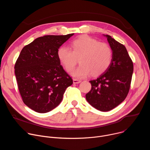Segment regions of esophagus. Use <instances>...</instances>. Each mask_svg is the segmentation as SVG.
<instances>
[{
  "mask_svg": "<svg viewBox=\"0 0 150 150\" xmlns=\"http://www.w3.org/2000/svg\"><path fill=\"white\" fill-rule=\"evenodd\" d=\"M81 82V80H79V79H73V82H74V83H80Z\"/></svg>",
  "mask_w": 150,
  "mask_h": 150,
  "instance_id": "obj_1",
  "label": "esophagus"
}]
</instances>
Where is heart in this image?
Listing matches in <instances>:
<instances>
[{"label": "heart", "mask_w": 150, "mask_h": 150, "mask_svg": "<svg viewBox=\"0 0 150 150\" xmlns=\"http://www.w3.org/2000/svg\"><path fill=\"white\" fill-rule=\"evenodd\" d=\"M71 49L62 46L57 50V57L67 71H72L79 58L81 65L71 72L78 78H82L90 73L93 76L104 72L113 60V50L105 42L87 35H82L71 42Z\"/></svg>", "instance_id": "1"}]
</instances>
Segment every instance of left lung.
Segmentation results:
<instances>
[{"instance_id": "1", "label": "left lung", "mask_w": 150, "mask_h": 150, "mask_svg": "<svg viewBox=\"0 0 150 150\" xmlns=\"http://www.w3.org/2000/svg\"><path fill=\"white\" fill-rule=\"evenodd\" d=\"M113 50V60L109 68L98 78L91 80V90L85 95L87 101L96 109L108 112L115 108L129 93L134 65L124 45L105 35Z\"/></svg>"}]
</instances>
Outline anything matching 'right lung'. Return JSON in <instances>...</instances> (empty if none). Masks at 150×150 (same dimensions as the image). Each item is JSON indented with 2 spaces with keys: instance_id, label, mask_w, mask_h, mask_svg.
<instances>
[{
  "instance_id": "add662e5",
  "label": "right lung",
  "mask_w": 150,
  "mask_h": 150,
  "mask_svg": "<svg viewBox=\"0 0 150 150\" xmlns=\"http://www.w3.org/2000/svg\"><path fill=\"white\" fill-rule=\"evenodd\" d=\"M74 34L38 37L24 47L16 61L19 93L24 104L36 112L45 113L56 108L73 83L60 65L57 53Z\"/></svg>"
}]
</instances>
